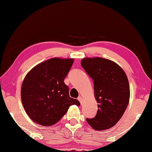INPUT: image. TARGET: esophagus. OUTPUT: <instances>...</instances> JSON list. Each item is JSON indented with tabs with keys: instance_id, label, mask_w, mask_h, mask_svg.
Returning a JSON list of instances; mask_svg holds the SVG:
<instances>
[{
	"instance_id": "1",
	"label": "esophagus",
	"mask_w": 152,
	"mask_h": 152,
	"mask_svg": "<svg viewBox=\"0 0 152 152\" xmlns=\"http://www.w3.org/2000/svg\"><path fill=\"white\" fill-rule=\"evenodd\" d=\"M78 100L79 101V102H80V104H82V102H83V99L82 96H78Z\"/></svg>"
}]
</instances>
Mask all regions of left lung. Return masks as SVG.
<instances>
[{"mask_svg":"<svg viewBox=\"0 0 152 152\" xmlns=\"http://www.w3.org/2000/svg\"><path fill=\"white\" fill-rule=\"evenodd\" d=\"M81 65L93 80L98 103L96 115L86 120L96 131L108 129L121 119L129 102L127 77L117 64L104 58H85Z\"/></svg>","mask_w":152,"mask_h":152,"instance_id":"8db88e82","label":"left lung"}]
</instances>
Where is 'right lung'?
<instances>
[{
    "label": "right lung",
    "instance_id": "right-lung-1",
    "mask_svg": "<svg viewBox=\"0 0 152 152\" xmlns=\"http://www.w3.org/2000/svg\"><path fill=\"white\" fill-rule=\"evenodd\" d=\"M73 63V59L52 58L38 64L25 76L21 101L27 115L35 123L53 125L71 105H80L78 100L70 97L69 87L64 82Z\"/></svg>",
    "mask_w": 152,
    "mask_h": 152
}]
</instances>
